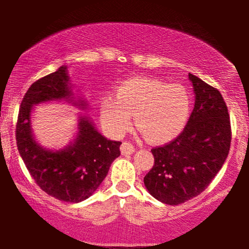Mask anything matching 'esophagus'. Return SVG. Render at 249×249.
<instances>
[{"instance_id":"34e87169","label":"esophagus","mask_w":249,"mask_h":249,"mask_svg":"<svg viewBox=\"0 0 249 249\" xmlns=\"http://www.w3.org/2000/svg\"><path fill=\"white\" fill-rule=\"evenodd\" d=\"M120 151L122 155H130L135 152V147L132 146L130 142H122L120 146Z\"/></svg>"}]
</instances>
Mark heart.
Masks as SVG:
<instances>
[{
    "instance_id": "heart-1",
    "label": "heart",
    "mask_w": 249,
    "mask_h": 249,
    "mask_svg": "<svg viewBox=\"0 0 249 249\" xmlns=\"http://www.w3.org/2000/svg\"><path fill=\"white\" fill-rule=\"evenodd\" d=\"M192 98L180 84H166L156 78L131 77L115 87L114 96L101 100L104 127L114 136L130 128L132 115L145 137L155 144L171 142L183 131L190 117Z\"/></svg>"
}]
</instances>
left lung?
Segmentation results:
<instances>
[{
  "label": "left lung",
  "instance_id": "obj_1",
  "mask_svg": "<svg viewBox=\"0 0 249 249\" xmlns=\"http://www.w3.org/2000/svg\"><path fill=\"white\" fill-rule=\"evenodd\" d=\"M188 79L195 105L186 128L170 144L152 149L154 165L144 178L147 192L168 205H179L204 192L230 149V120L222 95L192 73Z\"/></svg>",
  "mask_w": 249,
  "mask_h": 249
}]
</instances>
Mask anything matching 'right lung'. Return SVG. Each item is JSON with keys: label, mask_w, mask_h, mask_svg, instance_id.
Here are the masks:
<instances>
[{"label": "right lung", "mask_w": 249, "mask_h": 249, "mask_svg": "<svg viewBox=\"0 0 249 249\" xmlns=\"http://www.w3.org/2000/svg\"><path fill=\"white\" fill-rule=\"evenodd\" d=\"M72 88L67 66L35 81L20 105L16 138L19 154L40 189L62 202L79 203L93 195L107 176L112 162L120 156L121 142L102 135L81 112L76 134L67 146L50 149L37 142L32 124L36 105L67 102L79 110L89 107Z\"/></svg>", "instance_id": "right-lung-1"}]
</instances>
